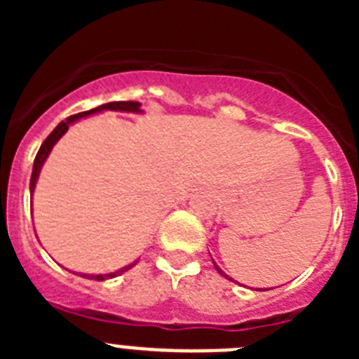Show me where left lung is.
Here are the masks:
<instances>
[{
  "label": "left lung",
  "mask_w": 359,
  "mask_h": 359,
  "mask_svg": "<svg viewBox=\"0 0 359 359\" xmlns=\"http://www.w3.org/2000/svg\"><path fill=\"white\" fill-rule=\"evenodd\" d=\"M215 266V264H214ZM215 269H217V271H219V273H221V275H223V277H226V278H230V277H228V275H224L223 273V269H221V268H217V266H215Z\"/></svg>",
  "instance_id": "8db88e82"
}]
</instances>
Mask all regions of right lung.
<instances>
[{
	"label": "right lung",
	"instance_id": "1",
	"mask_svg": "<svg viewBox=\"0 0 359 359\" xmlns=\"http://www.w3.org/2000/svg\"><path fill=\"white\" fill-rule=\"evenodd\" d=\"M142 104L140 102H135V100H120V102H107V104H102V106L95 107V109H90V111H82V113H77V115H72L66 118V122H61L59 126H57L55 129H53L52 133L48 135V138L43 142V145L39 147V151H37V156L36 160H34V169H32V177H30V194H34V189H36V183H37V177H39V172H41V167H43L44 160L48 158L50 151L53 149V145L59 142V138H61L62 135H65L66 131H68L69 123L77 122V120L84 118V116H90L93 115V113H100V111H106V109H111V111H126V113H142L140 109ZM136 262H133V264L126 266V268L118 269V271H115V273H106V275H88V273H81V277H86V278H91V280H106V278H113L116 277V275H122L123 271H128V269H131L133 266H135Z\"/></svg>",
	"mask_w": 359,
	"mask_h": 359
}]
</instances>
